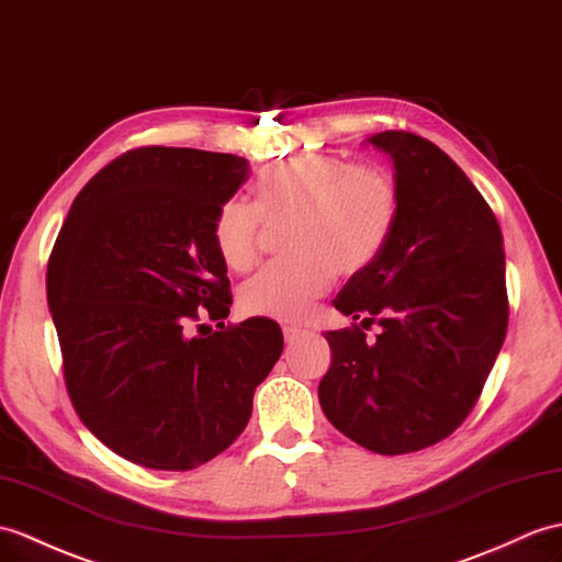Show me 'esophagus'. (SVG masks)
Segmentation results:
<instances>
[{"label": "esophagus", "instance_id": "34e87169", "mask_svg": "<svg viewBox=\"0 0 562 562\" xmlns=\"http://www.w3.org/2000/svg\"><path fill=\"white\" fill-rule=\"evenodd\" d=\"M282 333H284V342H286V345H294V342H299V340H302V337L306 335V330L296 328V325H284Z\"/></svg>", "mask_w": 562, "mask_h": 562}]
</instances>
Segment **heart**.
Instances as JSON below:
<instances>
[{
	"instance_id": "obj_1",
	"label": "heart",
	"mask_w": 562,
	"mask_h": 562,
	"mask_svg": "<svg viewBox=\"0 0 562 562\" xmlns=\"http://www.w3.org/2000/svg\"><path fill=\"white\" fill-rule=\"evenodd\" d=\"M400 193L378 167H355L328 153H306L268 167L254 189V207L239 199L220 205L213 241L225 266L244 272L256 263L260 222H290L282 251L290 260L260 270L241 286L249 316L302 321L330 290L333 276L367 270L393 237Z\"/></svg>"
}]
</instances>
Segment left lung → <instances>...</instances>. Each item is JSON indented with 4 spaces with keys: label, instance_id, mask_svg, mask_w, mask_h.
Segmentation results:
<instances>
[{
    "label": "left lung",
    "instance_id": "1",
    "mask_svg": "<svg viewBox=\"0 0 562 562\" xmlns=\"http://www.w3.org/2000/svg\"><path fill=\"white\" fill-rule=\"evenodd\" d=\"M367 143L393 160L400 213L383 254L333 304L381 333H325L333 363L318 400L361 448L404 454L448 438L484 390L507 330L503 232L436 143L409 132Z\"/></svg>",
    "mask_w": 562,
    "mask_h": 562
}]
</instances>
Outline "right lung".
<instances>
[{
  "instance_id": "add662e5",
  "label": "right lung",
  "mask_w": 562,
  "mask_h": 562,
  "mask_svg": "<svg viewBox=\"0 0 562 562\" xmlns=\"http://www.w3.org/2000/svg\"><path fill=\"white\" fill-rule=\"evenodd\" d=\"M249 179L237 155L136 148L71 203L47 263L64 381L76 414L120 458L187 472L249 424L254 390L282 355V330L229 316L213 222Z\"/></svg>"
}]
</instances>
